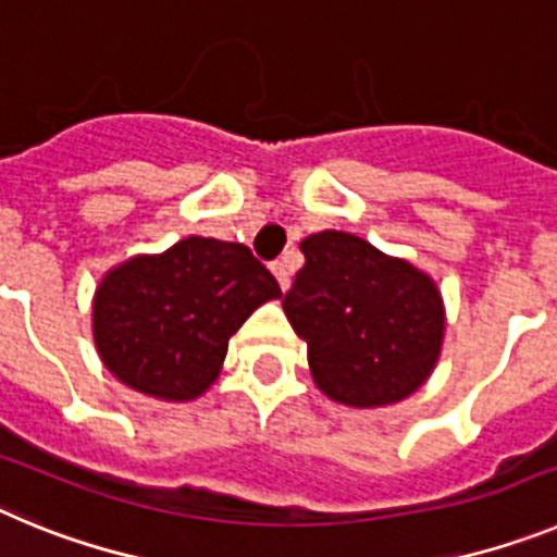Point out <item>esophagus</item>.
<instances>
[{
  "label": "esophagus",
  "mask_w": 557,
  "mask_h": 557,
  "mask_svg": "<svg viewBox=\"0 0 557 557\" xmlns=\"http://www.w3.org/2000/svg\"><path fill=\"white\" fill-rule=\"evenodd\" d=\"M270 270H273L278 287L289 289V264H287V259H278V262H273V264H270Z\"/></svg>",
  "instance_id": "34e87169"
}]
</instances>
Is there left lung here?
Masks as SVG:
<instances>
[{"label": "left lung", "instance_id": "8db88e82", "mask_svg": "<svg viewBox=\"0 0 557 557\" xmlns=\"http://www.w3.org/2000/svg\"><path fill=\"white\" fill-rule=\"evenodd\" d=\"M301 253L307 264L282 307L307 343L318 391L359 410L412 396L444 348L446 307L435 278L346 231L307 236Z\"/></svg>", "mask_w": 557, "mask_h": 557}]
</instances>
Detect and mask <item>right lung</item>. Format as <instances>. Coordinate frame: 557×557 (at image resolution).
Here are the masks:
<instances>
[{
    "label": "right lung",
    "instance_id": "add662e5",
    "mask_svg": "<svg viewBox=\"0 0 557 557\" xmlns=\"http://www.w3.org/2000/svg\"><path fill=\"white\" fill-rule=\"evenodd\" d=\"M273 298H282L278 282L245 245L186 236L102 275L91 332L122 385L159 401H191L218 382L228 339Z\"/></svg>",
    "mask_w": 557,
    "mask_h": 557
}]
</instances>
